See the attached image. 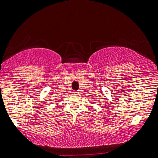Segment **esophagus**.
Masks as SVG:
<instances>
[{
  "mask_svg": "<svg viewBox=\"0 0 158 158\" xmlns=\"http://www.w3.org/2000/svg\"><path fill=\"white\" fill-rule=\"evenodd\" d=\"M74 94L75 95H79L80 93H79V91H75L74 92Z\"/></svg>",
  "mask_w": 158,
  "mask_h": 158,
  "instance_id": "34e87169",
  "label": "esophagus"
}]
</instances>
